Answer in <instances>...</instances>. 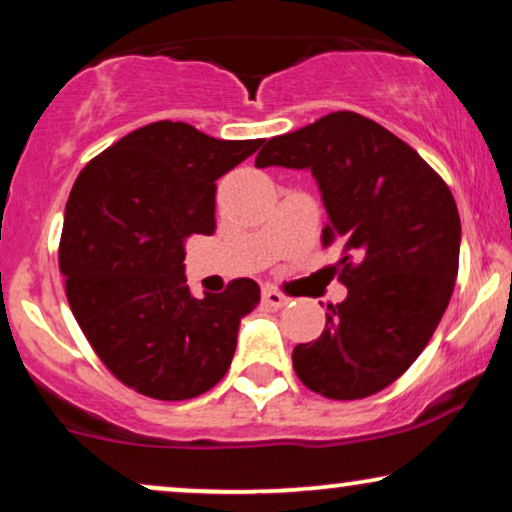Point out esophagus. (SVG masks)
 <instances>
[{
    "label": "esophagus",
    "mask_w": 512,
    "mask_h": 512,
    "mask_svg": "<svg viewBox=\"0 0 512 512\" xmlns=\"http://www.w3.org/2000/svg\"><path fill=\"white\" fill-rule=\"evenodd\" d=\"M262 300H264V303H267L269 307H283V305H288L286 295L276 291V288H264V291H262Z\"/></svg>",
    "instance_id": "esophagus-1"
}]
</instances>
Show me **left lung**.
Masks as SVG:
<instances>
[{"label": "left lung", "mask_w": 512, "mask_h": 512, "mask_svg": "<svg viewBox=\"0 0 512 512\" xmlns=\"http://www.w3.org/2000/svg\"><path fill=\"white\" fill-rule=\"evenodd\" d=\"M255 166L312 171L322 243L343 255L348 298L329 305L317 341L295 346V374L334 400L379 393L417 360L451 300L460 257L451 190L408 143L355 112L276 135Z\"/></svg>", "instance_id": "8db88e82"}]
</instances>
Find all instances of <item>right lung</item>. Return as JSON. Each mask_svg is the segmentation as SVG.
<instances>
[{
    "label": "right lung",
    "mask_w": 512,
    "mask_h": 512,
    "mask_svg": "<svg viewBox=\"0 0 512 512\" xmlns=\"http://www.w3.org/2000/svg\"><path fill=\"white\" fill-rule=\"evenodd\" d=\"M262 143L155 121L107 147L73 183L59 245L66 298L109 372L143 396L195 398L231 365L260 286L236 279L195 298L183 260L190 233L217 229V178Z\"/></svg>",
    "instance_id": "1"
}]
</instances>
